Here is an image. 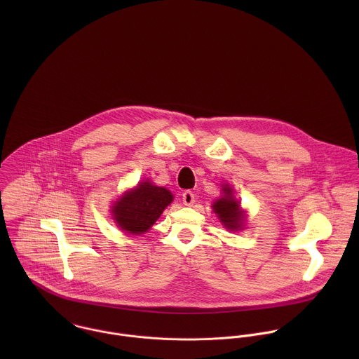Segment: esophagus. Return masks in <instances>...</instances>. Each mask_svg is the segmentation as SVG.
I'll return each instance as SVG.
<instances>
[{"mask_svg": "<svg viewBox=\"0 0 359 359\" xmlns=\"http://www.w3.org/2000/svg\"><path fill=\"white\" fill-rule=\"evenodd\" d=\"M182 202L185 205H194L195 203V194L191 191H185L182 194Z\"/></svg>", "mask_w": 359, "mask_h": 359, "instance_id": "obj_1", "label": "esophagus"}]
</instances>
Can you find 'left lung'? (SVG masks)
<instances>
[{
  "instance_id": "left-lung-1",
  "label": "left lung",
  "mask_w": 359,
  "mask_h": 359,
  "mask_svg": "<svg viewBox=\"0 0 359 359\" xmlns=\"http://www.w3.org/2000/svg\"><path fill=\"white\" fill-rule=\"evenodd\" d=\"M224 196L218 199L214 205L212 210L225 225V228L231 231H238L242 228V222L245 219V214L241 208V205L235 201L232 189L229 187H224Z\"/></svg>"
}]
</instances>
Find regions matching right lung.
<instances>
[{"label":"right lung","mask_w":359,"mask_h":359,"mask_svg":"<svg viewBox=\"0 0 359 359\" xmlns=\"http://www.w3.org/2000/svg\"><path fill=\"white\" fill-rule=\"evenodd\" d=\"M171 202L172 195L170 191L145 181L131 192H126L113 205V217L121 229L140 235L154 225Z\"/></svg>","instance_id":"right-lung-1"}]
</instances>
